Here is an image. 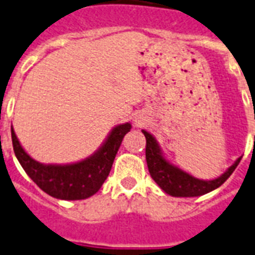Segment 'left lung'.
<instances>
[{"label":"left lung","mask_w":255,"mask_h":255,"mask_svg":"<svg viewBox=\"0 0 255 255\" xmlns=\"http://www.w3.org/2000/svg\"><path fill=\"white\" fill-rule=\"evenodd\" d=\"M142 133L146 138V162H147L150 175L165 193L173 197H198L220 187L233 174V171L236 170V167L238 166L242 158L240 157L218 178L212 179V181H202L170 165L163 158L154 137L145 130H142Z\"/></svg>","instance_id":"1"}]
</instances>
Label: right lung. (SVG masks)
I'll return each mask as SVG.
<instances>
[{
    "instance_id": "obj_1",
    "label": "right lung",
    "mask_w": 255,
    "mask_h": 255,
    "mask_svg": "<svg viewBox=\"0 0 255 255\" xmlns=\"http://www.w3.org/2000/svg\"><path fill=\"white\" fill-rule=\"evenodd\" d=\"M130 128V124L116 126L96 154L72 165H42L34 161L19 145L13 129L11 142L18 162L41 190L54 198L74 201L89 198L100 190L112 170L116 154Z\"/></svg>"
}]
</instances>
